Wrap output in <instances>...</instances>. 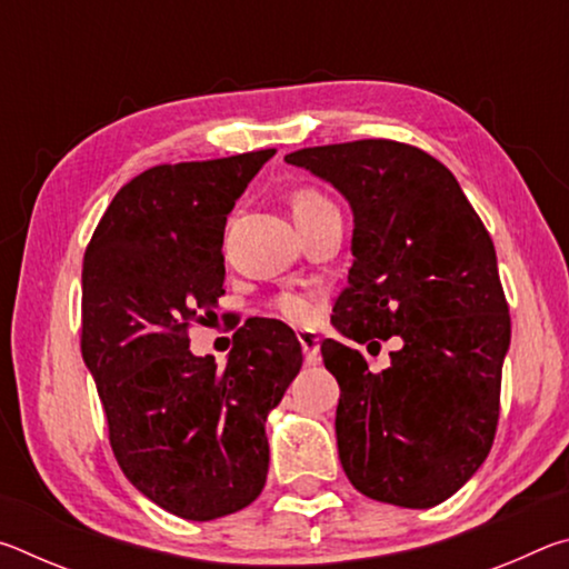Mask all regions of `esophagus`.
Masks as SVG:
<instances>
[{"mask_svg": "<svg viewBox=\"0 0 569 569\" xmlns=\"http://www.w3.org/2000/svg\"><path fill=\"white\" fill-rule=\"evenodd\" d=\"M298 341H301V349H303V359L308 366H316L321 361V343H319V336L311 333V331H301L298 333Z\"/></svg>", "mask_w": 569, "mask_h": 569, "instance_id": "obj_1", "label": "esophagus"}]
</instances>
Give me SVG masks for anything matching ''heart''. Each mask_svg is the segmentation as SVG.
I'll return each mask as SVG.
<instances>
[{
	"label": "heart",
	"mask_w": 569,
	"mask_h": 569,
	"mask_svg": "<svg viewBox=\"0 0 569 569\" xmlns=\"http://www.w3.org/2000/svg\"><path fill=\"white\" fill-rule=\"evenodd\" d=\"M331 206L329 200L321 198L319 192L313 190H301L296 192L293 196V216L296 213H308V210H319V208H326ZM278 311H281V316L286 321H291L296 326H308L316 321V303L311 301V298L306 296H296V293H286L278 298Z\"/></svg>",
	"instance_id": "b5f03b06"
}]
</instances>
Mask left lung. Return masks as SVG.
Here are the masks:
<instances>
[{"label":"left lung","instance_id":"left-lung-1","mask_svg":"<svg viewBox=\"0 0 569 569\" xmlns=\"http://www.w3.org/2000/svg\"><path fill=\"white\" fill-rule=\"evenodd\" d=\"M286 162L333 186L353 213L333 329L356 343L401 339L381 373L349 343H321L341 387L346 477L377 502L441 505L475 477L497 431L512 329L492 238L457 178L419 148L356 140Z\"/></svg>","mask_w":569,"mask_h":569}]
</instances>
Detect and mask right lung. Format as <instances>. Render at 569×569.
<instances>
[{"label":"right lung","mask_w":569,"mask_h":569,"mask_svg":"<svg viewBox=\"0 0 569 569\" xmlns=\"http://www.w3.org/2000/svg\"><path fill=\"white\" fill-rule=\"evenodd\" d=\"M273 156L140 172L104 210L82 263V359L114 459L150 502L192 522L261 495L266 419L303 363L296 333L273 319L238 329L226 366L188 341L226 293L228 213Z\"/></svg>","instance_id":"right-lung-1"}]
</instances>
